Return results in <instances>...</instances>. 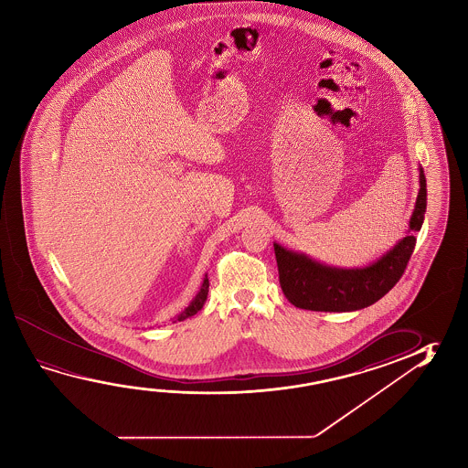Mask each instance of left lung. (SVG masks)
<instances>
[{"label": "left lung", "instance_id": "obj_1", "mask_svg": "<svg viewBox=\"0 0 468 468\" xmlns=\"http://www.w3.org/2000/svg\"><path fill=\"white\" fill-rule=\"evenodd\" d=\"M420 192L410 230H421L426 212V176L420 173ZM416 246L413 233L366 269H336L323 266L303 254L292 253L274 245L279 282L292 305L314 312H353L368 307L393 289L405 272Z\"/></svg>", "mask_w": 468, "mask_h": 468}]
</instances>
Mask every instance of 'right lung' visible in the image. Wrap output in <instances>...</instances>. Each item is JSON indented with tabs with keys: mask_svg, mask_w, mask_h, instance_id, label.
Here are the masks:
<instances>
[{
	"mask_svg": "<svg viewBox=\"0 0 468 468\" xmlns=\"http://www.w3.org/2000/svg\"><path fill=\"white\" fill-rule=\"evenodd\" d=\"M207 293L208 279L206 277V279H204V283H202V287H200L199 293L196 295V299L192 300L191 305L186 308L185 312L177 316V322H183V320H186L187 316H192V314H197L200 308L204 307V303H206V300H207Z\"/></svg>",
	"mask_w": 468,
	"mask_h": 468,
	"instance_id": "1",
	"label": "right lung"
}]
</instances>
